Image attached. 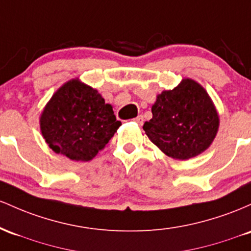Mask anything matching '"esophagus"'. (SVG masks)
<instances>
[{
    "label": "esophagus",
    "instance_id": "1",
    "mask_svg": "<svg viewBox=\"0 0 251 251\" xmlns=\"http://www.w3.org/2000/svg\"><path fill=\"white\" fill-rule=\"evenodd\" d=\"M134 121L137 123V125H140V126L143 125V117L141 116V115H140V116H137L136 118H134Z\"/></svg>",
    "mask_w": 251,
    "mask_h": 251
}]
</instances>
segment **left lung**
<instances>
[{
	"label": "left lung",
	"instance_id": "1",
	"mask_svg": "<svg viewBox=\"0 0 251 251\" xmlns=\"http://www.w3.org/2000/svg\"><path fill=\"white\" fill-rule=\"evenodd\" d=\"M143 125L149 140L166 155L187 160L202 153L215 139L219 118L207 92L192 79L163 91Z\"/></svg>",
	"mask_w": 251,
	"mask_h": 251
}]
</instances>
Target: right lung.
Returning <instances> with one entry per match:
<instances>
[{
	"label": "right lung",
	"instance_id": "add662e5",
	"mask_svg": "<svg viewBox=\"0 0 251 251\" xmlns=\"http://www.w3.org/2000/svg\"><path fill=\"white\" fill-rule=\"evenodd\" d=\"M121 126L97 90L72 79L53 95L40 118L50 148L75 161L97 155Z\"/></svg>",
	"mask_w": 251,
	"mask_h": 251
}]
</instances>
